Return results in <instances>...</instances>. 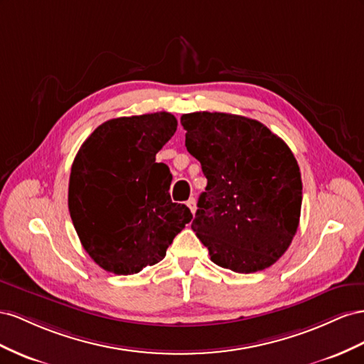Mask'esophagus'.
Listing matches in <instances>:
<instances>
[{"mask_svg":"<svg viewBox=\"0 0 364 364\" xmlns=\"http://www.w3.org/2000/svg\"><path fill=\"white\" fill-rule=\"evenodd\" d=\"M186 204H188V207H189V209H191V212L192 213H195V210H196V201H195V198H191L188 203H186Z\"/></svg>","mask_w":364,"mask_h":364,"instance_id":"1","label":"esophagus"}]
</instances>
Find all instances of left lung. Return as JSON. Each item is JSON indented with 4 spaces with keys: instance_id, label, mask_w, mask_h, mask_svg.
<instances>
[{
    "instance_id": "8db88e82",
    "label": "left lung",
    "mask_w": 364,
    "mask_h": 364,
    "mask_svg": "<svg viewBox=\"0 0 364 364\" xmlns=\"http://www.w3.org/2000/svg\"><path fill=\"white\" fill-rule=\"evenodd\" d=\"M186 148L207 178L192 230L235 273L272 267L291 244L302 178L287 143L261 122L225 112L181 116Z\"/></svg>"
}]
</instances>
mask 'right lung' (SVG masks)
<instances>
[{
	"instance_id": "add662e5",
	"label": "right lung",
	"mask_w": 364,
	"mask_h": 364,
	"mask_svg": "<svg viewBox=\"0 0 364 364\" xmlns=\"http://www.w3.org/2000/svg\"><path fill=\"white\" fill-rule=\"evenodd\" d=\"M171 112L111 119L82 144L71 166L68 210L87 253L114 274L160 262L192 213L172 203V175L155 163L176 131Z\"/></svg>"
}]
</instances>
